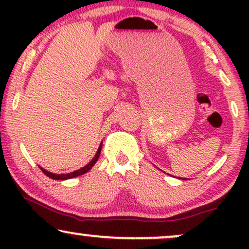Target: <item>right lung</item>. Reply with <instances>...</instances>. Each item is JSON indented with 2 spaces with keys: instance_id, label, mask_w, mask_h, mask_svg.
Masks as SVG:
<instances>
[{
  "instance_id": "1",
  "label": "right lung",
  "mask_w": 249,
  "mask_h": 249,
  "mask_svg": "<svg viewBox=\"0 0 249 249\" xmlns=\"http://www.w3.org/2000/svg\"><path fill=\"white\" fill-rule=\"evenodd\" d=\"M101 150H102V142H101V145H99L98 151H97V153L95 154V157H93V158H92V160L89 162L88 165H85L84 167H82V168H79V170L75 171V172H70V173H67V174H55V173L48 172L47 170H44V168H42V167H39V168H41V170L43 171V173H44L45 176H48V177H49V178H51V179H55V180H67V179L75 178V177L82 176V174L87 173L88 171H90L91 168H92L93 165L96 164V161L98 160L99 154H101Z\"/></svg>"
}]
</instances>
